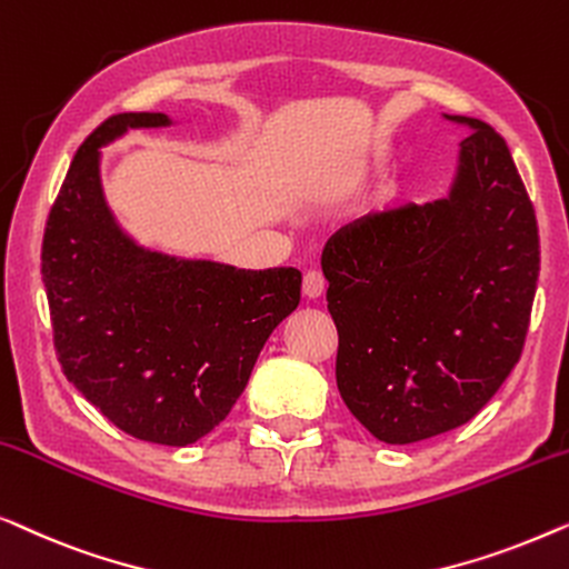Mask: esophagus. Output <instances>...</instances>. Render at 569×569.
Wrapping results in <instances>:
<instances>
[{
	"label": "esophagus",
	"instance_id": "1",
	"mask_svg": "<svg viewBox=\"0 0 569 569\" xmlns=\"http://www.w3.org/2000/svg\"><path fill=\"white\" fill-rule=\"evenodd\" d=\"M325 293V276L319 270H307L303 276V296L307 299H319Z\"/></svg>",
	"mask_w": 569,
	"mask_h": 569
}]
</instances>
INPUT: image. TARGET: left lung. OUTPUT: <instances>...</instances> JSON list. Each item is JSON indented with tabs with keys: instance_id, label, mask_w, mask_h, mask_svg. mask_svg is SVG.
I'll list each match as a JSON object with an SVG mask.
<instances>
[{
	"instance_id": "obj_1",
	"label": "left lung",
	"mask_w": 569,
	"mask_h": 569,
	"mask_svg": "<svg viewBox=\"0 0 569 569\" xmlns=\"http://www.w3.org/2000/svg\"><path fill=\"white\" fill-rule=\"evenodd\" d=\"M467 131L438 201L338 231L322 252L338 327V389L383 443L463 426L521 358L539 281V229L513 157L492 126Z\"/></svg>"
}]
</instances>
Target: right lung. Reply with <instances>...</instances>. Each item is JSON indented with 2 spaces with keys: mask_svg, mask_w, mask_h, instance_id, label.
I'll return each instance as SVG.
<instances>
[{
  "mask_svg": "<svg viewBox=\"0 0 569 569\" xmlns=\"http://www.w3.org/2000/svg\"><path fill=\"white\" fill-rule=\"evenodd\" d=\"M167 113H121L71 162L43 234V286L67 379L123 433L190 446L227 418L262 346L301 301L296 268L247 270L141 244L102 188V147Z\"/></svg>",
  "mask_w": 569,
  "mask_h": 569,
  "instance_id": "obj_1",
  "label": "right lung"
}]
</instances>
